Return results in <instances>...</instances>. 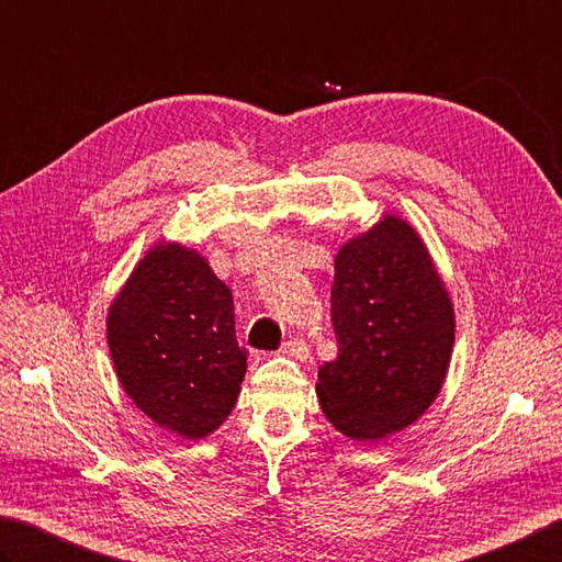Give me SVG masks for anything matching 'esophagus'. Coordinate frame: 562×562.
Here are the masks:
<instances>
[{"instance_id": "obj_1", "label": "esophagus", "mask_w": 562, "mask_h": 562, "mask_svg": "<svg viewBox=\"0 0 562 562\" xmlns=\"http://www.w3.org/2000/svg\"><path fill=\"white\" fill-rule=\"evenodd\" d=\"M281 355L293 357V359H301V362H305V359H308V345H305L303 340H299V337H291L289 342H283Z\"/></svg>"}]
</instances>
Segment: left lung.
<instances>
[{
    "label": "left lung",
    "mask_w": 562,
    "mask_h": 562,
    "mask_svg": "<svg viewBox=\"0 0 562 562\" xmlns=\"http://www.w3.org/2000/svg\"><path fill=\"white\" fill-rule=\"evenodd\" d=\"M337 357L317 369L325 418L357 442L416 423L446 384L454 308L426 241L384 215L335 257Z\"/></svg>",
    "instance_id": "1"
}]
</instances>
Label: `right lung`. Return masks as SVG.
<instances>
[{
    "label": "right lung",
    "instance_id": "right-lung-1",
    "mask_svg": "<svg viewBox=\"0 0 562 562\" xmlns=\"http://www.w3.org/2000/svg\"><path fill=\"white\" fill-rule=\"evenodd\" d=\"M116 379L158 428L203 440L227 420L247 374L232 291L203 254L156 241L108 311Z\"/></svg>",
    "mask_w": 562,
    "mask_h": 562
}]
</instances>
